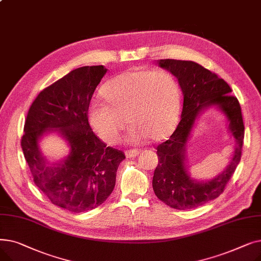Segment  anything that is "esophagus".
<instances>
[{
    "mask_svg": "<svg viewBox=\"0 0 261 261\" xmlns=\"http://www.w3.org/2000/svg\"><path fill=\"white\" fill-rule=\"evenodd\" d=\"M139 154H140L139 150H128V151H126L127 158H136Z\"/></svg>",
    "mask_w": 261,
    "mask_h": 261,
    "instance_id": "esophagus-1",
    "label": "esophagus"
}]
</instances>
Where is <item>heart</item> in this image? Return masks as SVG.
<instances>
[{
	"mask_svg": "<svg viewBox=\"0 0 261 261\" xmlns=\"http://www.w3.org/2000/svg\"><path fill=\"white\" fill-rule=\"evenodd\" d=\"M107 101L94 99L89 120L99 138L113 145L126 126V141L140 144L147 136L160 140L174 126L180 111V88L166 71L130 70L110 79L102 88Z\"/></svg>",
	"mask_w": 261,
	"mask_h": 261,
	"instance_id": "heart-1",
	"label": "heart"
}]
</instances>
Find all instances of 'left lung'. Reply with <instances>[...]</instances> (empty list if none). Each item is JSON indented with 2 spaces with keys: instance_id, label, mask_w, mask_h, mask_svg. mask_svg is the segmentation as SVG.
Wrapping results in <instances>:
<instances>
[{
  "instance_id": "obj_1",
  "label": "left lung",
  "mask_w": 261,
  "mask_h": 261,
  "mask_svg": "<svg viewBox=\"0 0 261 261\" xmlns=\"http://www.w3.org/2000/svg\"><path fill=\"white\" fill-rule=\"evenodd\" d=\"M159 66L170 72L183 93L181 120L169 140L156 147L159 164L153 173L155 196L175 210L196 208L220 196L240 162L244 125L238 99L218 75L194 62L174 59L158 60ZM218 107L228 120V128L236 140V151L230 165L210 181L193 179L188 172L187 142L194 122L203 109Z\"/></svg>"
}]
</instances>
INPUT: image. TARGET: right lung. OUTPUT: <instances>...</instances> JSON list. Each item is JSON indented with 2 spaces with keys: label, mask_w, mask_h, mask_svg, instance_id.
<instances>
[{
  "label": "right lung",
  "mask_w": 261,
  "mask_h": 261,
  "mask_svg": "<svg viewBox=\"0 0 261 261\" xmlns=\"http://www.w3.org/2000/svg\"><path fill=\"white\" fill-rule=\"evenodd\" d=\"M103 65L73 70L41 91L24 125L21 147L35 184L57 206L72 213L96 208L112 194L123 152L107 147L90 127L93 93L107 73ZM57 133L70 153L49 164L39 151L44 135Z\"/></svg>",
  "instance_id": "obj_1"
}]
</instances>
